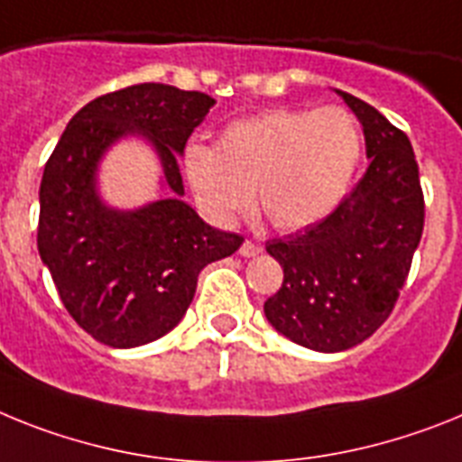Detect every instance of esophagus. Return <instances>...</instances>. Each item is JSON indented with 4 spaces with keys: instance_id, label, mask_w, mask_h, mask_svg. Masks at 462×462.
<instances>
[{
    "instance_id": "esophagus-1",
    "label": "esophagus",
    "mask_w": 462,
    "mask_h": 462,
    "mask_svg": "<svg viewBox=\"0 0 462 462\" xmlns=\"http://www.w3.org/2000/svg\"><path fill=\"white\" fill-rule=\"evenodd\" d=\"M263 251V246L261 244H255V242H251V239H246V242L242 244V246H239V254L244 255V258H254V255H258Z\"/></svg>"
}]
</instances>
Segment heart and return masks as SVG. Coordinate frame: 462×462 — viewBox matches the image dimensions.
<instances>
[{"label": "heart", "mask_w": 462, "mask_h": 462, "mask_svg": "<svg viewBox=\"0 0 462 462\" xmlns=\"http://www.w3.org/2000/svg\"><path fill=\"white\" fill-rule=\"evenodd\" d=\"M362 129L345 107L273 110L225 126L216 147L189 145L183 169L197 204L227 225L254 201L279 230L338 207L362 159Z\"/></svg>", "instance_id": "heart-1"}]
</instances>
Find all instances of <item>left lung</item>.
I'll list each match as a JSON object with an SVG mask.
<instances>
[{"instance_id": "8db88e82", "label": "left lung", "mask_w": 462, "mask_h": 462, "mask_svg": "<svg viewBox=\"0 0 462 462\" xmlns=\"http://www.w3.org/2000/svg\"><path fill=\"white\" fill-rule=\"evenodd\" d=\"M364 131L369 169L327 218L265 244L284 284L265 300L274 331L317 352H343L390 317L420 244L425 204L413 147L369 103L338 91Z\"/></svg>"}]
</instances>
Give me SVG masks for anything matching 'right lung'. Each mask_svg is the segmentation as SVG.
<instances>
[{
    "mask_svg": "<svg viewBox=\"0 0 462 462\" xmlns=\"http://www.w3.org/2000/svg\"><path fill=\"white\" fill-rule=\"evenodd\" d=\"M216 100L169 84H135L91 100L69 119L44 166L37 249L72 319L110 347H138L178 327L208 263L244 237L211 227L183 201L178 157ZM138 137L158 154L167 197L138 209L99 195V162Z\"/></svg>",
    "mask_w": 462,
    "mask_h": 462,
    "instance_id": "1",
    "label": "right lung"
}]
</instances>
